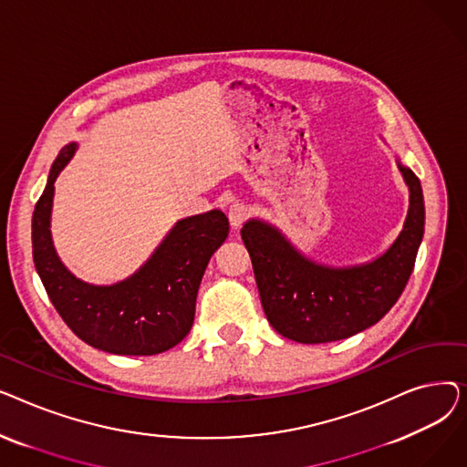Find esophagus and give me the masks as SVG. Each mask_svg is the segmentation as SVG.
<instances>
[{"label":"esophagus","instance_id":"1","mask_svg":"<svg viewBox=\"0 0 467 467\" xmlns=\"http://www.w3.org/2000/svg\"><path fill=\"white\" fill-rule=\"evenodd\" d=\"M248 215H250V208L244 202H233L229 206V221L233 227H240L244 221L248 219Z\"/></svg>","mask_w":467,"mask_h":467}]
</instances>
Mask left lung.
I'll use <instances>...</instances> for the list:
<instances>
[{"label": "left lung", "mask_w": 467, "mask_h": 467, "mask_svg": "<svg viewBox=\"0 0 467 467\" xmlns=\"http://www.w3.org/2000/svg\"><path fill=\"white\" fill-rule=\"evenodd\" d=\"M409 187V212L396 242L375 261L335 268L291 246L261 219L240 231L250 252L266 320L285 338L320 345L348 338L382 320L414 268L424 236V196L414 171L398 162Z\"/></svg>", "instance_id": "left-lung-1"}]
</instances>
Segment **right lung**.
Masks as SVG:
<instances>
[{"instance_id": "obj_1", "label": "right lung", "mask_w": 467, "mask_h": 467, "mask_svg": "<svg viewBox=\"0 0 467 467\" xmlns=\"http://www.w3.org/2000/svg\"><path fill=\"white\" fill-rule=\"evenodd\" d=\"M76 153L66 145L53 162L32 217L36 271L66 326L87 345L119 356H155L182 342L192 327L196 293L213 252L229 234L221 210L185 217L130 278L92 285L73 276L53 246L55 182Z\"/></svg>"}]
</instances>
